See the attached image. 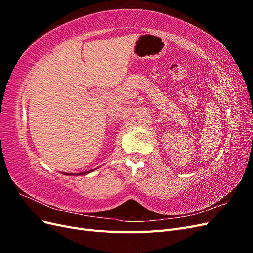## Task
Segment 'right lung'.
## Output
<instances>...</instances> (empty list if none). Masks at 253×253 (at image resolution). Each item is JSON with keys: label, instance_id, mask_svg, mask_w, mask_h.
Returning a JSON list of instances; mask_svg holds the SVG:
<instances>
[{"label": "right lung", "instance_id": "right-lung-1", "mask_svg": "<svg viewBox=\"0 0 253 253\" xmlns=\"http://www.w3.org/2000/svg\"><path fill=\"white\" fill-rule=\"evenodd\" d=\"M95 170H97V168H95V169L93 170H89L87 172H82V173H64V175H67V176H82V175H87L91 172H94Z\"/></svg>", "mask_w": 253, "mask_h": 253}]
</instances>
